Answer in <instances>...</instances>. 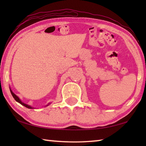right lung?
Returning a JSON list of instances; mask_svg holds the SVG:
<instances>
[{"label": "right lung", "instance_id": "right-lung-1", "mask_svg": "<svg viewBox=\"0 0 146 146\" xmlns=\"http://www.w3.org/2000/svg\"><path fill=\"white\" fill-rule=\"evenodd\" d=\"M10 91H11V95H12V96H13V97L14 98V99L17 102H18L19 103H20L21 104H22L23 106H25L26 108H29V109H31V108H31L30 106H29V105H28V104H24V103H23V102H22V101L19 99V98L17 97V96L15 95V94H14L13 93V91H11V90L10 89ZM49 105V104H48Z\"/></svg>", "mask_w": 146, "mask_h": 146}]
</instances>
